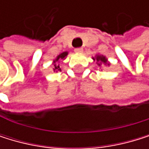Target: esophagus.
Wrapping results in <instances>:
<instances>
[{"label": "esophagus", "mask_w": 149, "mask_h": 149, "mask_svg": "<svg viewBox=\"0 0 149 149\" xmlns=\"http://www.w3.org/2000/svg\"><path fill=\"white\" fill-rule=\"evenodd\" d=\"M74 52L77 53V54H81L83 52V49L82 48H76L75 50H74Z\"/></svg>", "instance_id": "esophagus-1"}]
</instances>
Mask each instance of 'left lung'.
<instances>
[{
    "mask_svg": "<svg viewBox=\"0 0 149 149\" xmlns=\"http://www.w3.org/2000/svg\"><path fill=\"white\" fill-rule=\"evenodd\" d=\"M93 60H94V61H95V63L100 68L103 66H110V64H111L110 62L108 61L107 58L104 55H101V54L95 55V57H93Z\"/></svg>",
    "mask_w": 149,
    "mask_h": 149,
    "instance_id": "obj_1",
    "label": "left lung"
}]
</instances>
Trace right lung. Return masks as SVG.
Masks as SVG:
<instances>
[{"label":"right lung","mask_w":149,"mask_h":149,"mask_svg":"<svg viewBox=\"0 0 149 149\" xmlns=\"http://www.w3.org/2000/svg\"><path fill=\"white\" fill-rule=\"evenodd\" d=\"M68 54H69L68 52H63V53H61V54H60L53 61V66H54L53 70H54V72H55V71L57 72V71H61V68H60V61L65 60L66 57H67V55H68Z\"/></svg>","instance_id":"1"}]
</instances>
